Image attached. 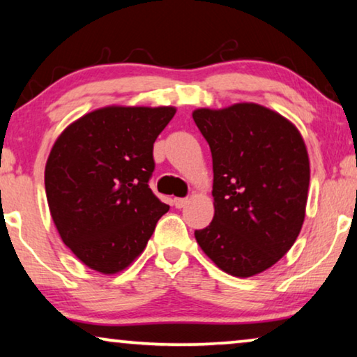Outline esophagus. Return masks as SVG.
I'll list each match as a JSON object with an SVG mask.
<instances>
[{"instance_id": "esophagus-1", "label": "esophagus", "mask_w": 357, "mask_h": 357, "mask_svg": "<svg viewBox=\"0 0 357 357\" xmlns=\"http://www.w3.org/2000/svg\"><path fill=\"white\" fill-rule=\"evenodd\" d=\"M186 202H188V197H175L174 206L177 207V209H182V207L186 206Z\"/></svg>"}]
</instances>
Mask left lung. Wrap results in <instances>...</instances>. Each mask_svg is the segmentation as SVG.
<instances>
[{"instance_id": "left-lung-1", "label": "left lung", "mask_w": 357, "mask_h": 357, "mask_svg": "<svg viewBox=\"0 0 357 357\" xmlns=\"http://www.w3.org/2000/svg\"><path fill=\"white\" fill-rule=\"evenodd\" d=\"M193 119L211 146L215 207L195 238L225 273L255 276L300 234L310 186L305 142L292 123L257 103L199 108Z\"/></svg>"}]
</instances>
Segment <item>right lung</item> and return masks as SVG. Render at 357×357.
I'll use <instances>...</instances> for the list:
<instances>
[{"mask_svg":"<svg viewBox=\"0 0 357 357\" xmlns=\"http://www.w3.org/2000/svg\"><path fill=\"white\" fill-rule=\"evenodd\" d=\"M174 107H105L71 123L47 158L49 211L63 244L103 274L128 268L169 211L148 182Z\"/></svg>","mask_w":357,"mask_h":357,"instance_id":"add662e5","label":"right lung"}]
</instances>
